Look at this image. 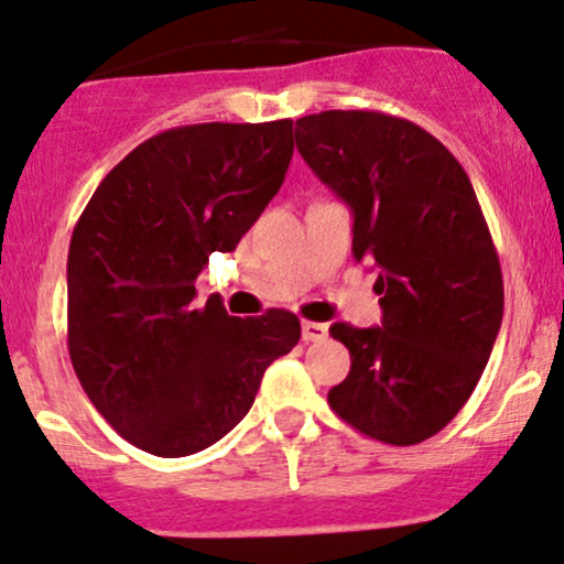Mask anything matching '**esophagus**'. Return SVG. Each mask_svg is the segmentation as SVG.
<instances>
[{"label": "esophagus", "instance_id": "1", "mask_svg": "<svg viewBox=\"0 0 564 564\" xmlns=\"http://www.w3.org/2000/svg\"><path fill=\"white\" fill-rule=\"evenodd\" d=\"M301 336H304V341H323V338L328 336V325L304 319V323H301Z\"/></svg>", "mask_w": 564, "mask_h": 564}]
</instances>
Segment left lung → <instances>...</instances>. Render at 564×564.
<instances>
[{
    "label": "left lung",
    "mask_w": 564,
    "mask_h": 564,
    "mask_svg": "<svg viewBox=\"0 0 564 564\" xmlns=\"http://www.w3.org/2000/svg\"><path fill=\"white\" fill-rule=\"evenodd\" d=\"M314 174L352 209V256L379 271L381 328L330 325L352 357L330 409L411 446L457 416L502 323V274L468 174L403 118L328 110L295 120Z\"/></svg>",
    "instance_id": "1"
}]
</instances>
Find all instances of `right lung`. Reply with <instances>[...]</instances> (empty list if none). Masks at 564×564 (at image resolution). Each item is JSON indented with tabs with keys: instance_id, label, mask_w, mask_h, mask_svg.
Segmentation results:
<instances>
[{
	"instance_id": "right-lung-1",
	"label": "right lung",
	"mask_w": 564,
	"mask_h": 564,
	"mask_svg": "<svg viewBox=\"0 0 564 564\" xmlns=\"http://www.w3.org/2000/svg\"><path fill=\"white\" fill-rule=\"evenodd\" d=\"M290 159L293 120L180 126L131 150L83 209L66 260L69 357L96 411L137 449H207L299 344L293 312L241 319L193 304L209 256L236 250Z\"/></svg>"
}]
</instances>
